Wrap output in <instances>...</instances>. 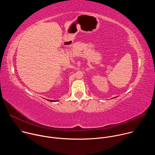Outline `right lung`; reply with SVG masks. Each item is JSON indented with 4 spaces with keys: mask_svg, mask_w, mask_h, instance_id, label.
Here are the masks:
<instances>
[{
    "mask_svg": "<svg viewBox=\"0 0 155 155\" xmlns=\"http://www.w3.org/2000/svg\"><path fill=\"white\" fill-rule=\"evenodd\" d=\"M50 101H51V102H55V101H53V100H49Z\"/></svg>",
    "mask_w": 155,
    "mask_h": 155,
    "instance_id": "1",
    "label": "right lung"
}]
</instances>
